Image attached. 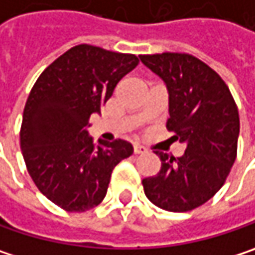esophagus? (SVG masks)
<instances>
[{"label":"esophagus","instance_id":"obj_1","mask_svg":"<svg viewBox=\"0 0 255 255\" xmlns=\"http://www.w3.org/2000/svg\"><path fill=\"white\" fill-rule=\"evenodd\" d=\"M132 151L135 153V154H141V153H146L147 149L144 147V146H140V144H135L134 147H132Z\"/></svg>","mask_w":255,"mask_h":255}]
</instances>
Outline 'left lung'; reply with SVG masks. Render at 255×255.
<instances>
[{
    "mask_svg": "<svg viewBox=\"0 0 255 255\" xmlns=\"http://www.w3.org/2000/svg\"><path fill=\"white\" fill-rule=\"evenodd\" d=\"M141 62L166 83L172 138L187 144L181 157L154 153L162 166L143 179L144 194L168 212H190L225 184L237 159L240 114L229 87L207 64L190 54L140 55Z\"/></svg>",
    "mask_w": 255,
    "mask_h": 255,
    "instance_id": "obj_1",
    "label": "left lung"
}]
</instances>
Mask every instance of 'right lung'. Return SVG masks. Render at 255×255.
Masks as SVG:
<instances>
[{"label": "right lung", "mask_w": 255, "mask_h": 255, "mask_svg": "<svg viewBox=\"0 0 255 255\" xmlns=\"http://www.w3.org/2000/svg\"><path fill=\"white\" fill-rule=\"evenodd\" d=\"M138 64L132 54L81 43L36 80L23 112L20 147L37 190L67 212L80 213L106 196L114 168L132 153L126 140L93 143L92 114Z\"/></svg>", "instance_id": "1"}]
</instances>
